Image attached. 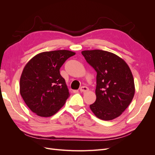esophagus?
<instances>
[{"label":"esophagus","instance_id":"obj_1","mask_svg":"<svg viewBox=\"0 0 155 155\" xmlns=\"http://www.w3.org/2000/svg\"><path fill=\"white\" fill-rule=\"evenodd\" d=\"M79 90H80L81 92H87L88 91V88L87 87H85V86H83V87H81L80 88V89H79Z\"/></svg>","mask_w":155,"mask_h":155}]
</instances>
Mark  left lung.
<instances>
[{"label": "left lung", "instance_id": "left-lung-1", "mask_svg": "<svg viewBox=\"0 0 155 155\" xmlns=\"http://www.w3.org/2000/svg\"><path fill=\"white\" fill-rule=\"evenodd\" d=\"M81 54L97 72L96 100L90 105L91 110L103 120L117 118L134 95V79L129 66L118 55L107 51L85 50Z\"/></svg>", "mask_w": 155, "mask_h": 155}]
</instances>
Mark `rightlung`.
<instances>
[{"label":"right lung","mask_w":155,"mask_h":155,"mask_svg":"<svg viewBox=\"0 0 155 155\" xmlns=\"http://www.w3.org/2000/svg\"><path fill=\"white\" fill-rule=\"evenodd\" d=\"M73 51L62 50L42 52L29 61L20 79V93L29 109L41 117L55 114L70 96L59 69Z\"/></svg>","instance_id":"obj_1"}]
</instances>
